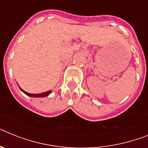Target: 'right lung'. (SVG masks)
I'll use <instances>...</instances> for the list:
<instances>
[{
    "label": "right lung",
    "mask_w": 148,
    "mask_h": 148,
    "mask_svg": "<svg viewBox=\"0 0 148 148\" xmlns=\"http://www.w3.org/2000/svg\"><path fill=\"white\" fill-rule=\"evenodd\" d=\"M19 89L22 90L23 92L25 93V94H26L27 95H28V96H31V97H35V98H40V97H46V96H47V95H49V94H50L51 92H52V91H48V92H43V93H40V94H31V93H28V92H26L25 91H24L23 89H21L20 87H19Z\"/></svg>",
    "instance_id": "add662e5"
}]
</instances>
